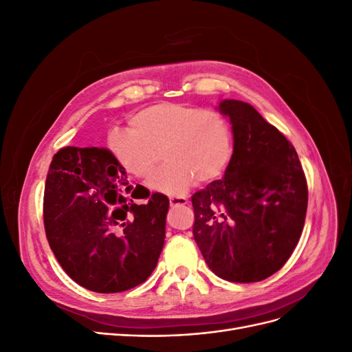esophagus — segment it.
Instances as JSON below:
<instances>
[{
  "mask_svg": "<svg viewBox=\"0 0 352 352\" xmlns=\"http://www.w3.org/2000/svg\"><path fill=\"white\" fill-rule=\"evenodd\" d=\"M188 204V199L185 197H170V206L172 207H182Z\"/></svg>",
  "mask_w": 352,
  "mask_h": 352,
  "instance_id": "obj_1",
  "label": "esophagus"
}]
</instances>
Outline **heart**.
<instances>
[{
    "instance_id": "heart-1",
    "label": "heart",
    "mask_w": 352,
    "mask_h": 352,
    "mask_svg": "<svg viewBox=\"0 0 352 352\" xmlns=\"http://www.w3.org/2000/svg\"><path fill=\"white\" fill-rule=\"evenodd\" d=\"M131 129H114L107 136L113 158L127 173L148 179L150 186L167 195H182L195 182L220 177L233 155V132L225 116L195 105L158 102L135 113Z\"/></svg>"
}]
</instances>
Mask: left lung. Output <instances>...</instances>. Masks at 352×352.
<instances>
[{"label": "left lung", "mask_w": 352, "mask_h": 352, "mask_svg": "<svg viewBox=\"0 0 352 352\" xmlns=\"http://www.w3.org/2000/svg\"><path fill=\"white\" fill-rule=\"evenodd\" d=\"M233 132L225 176L190 198L194 239L219 278L267 279L291 257L302 233L308 188L294 145L248 102L219 105Z\"/></svg>", "instance_id": "left-lung-1"}]
</instances>
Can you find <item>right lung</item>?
<instances>
[{
    "instance_id": "obj_1",
    "label": "right lung",
    "mask_w": 352,
    "mask_h": 352,
    "mask_svg": "<svg viewBox=\"0 0 352 352\" xmlns=\"http://www.w3.org/2000/svg\"><path fill=\"white\" fill-rule=\"evenodd\" d=\"M136 190L107 148L65 146L52 157L44 192L47 239L63 270L92 292L132 289L158 263L168 198L154 192L138 205L132 197L150 194Z\"/></svg>"
}]
</instances>
